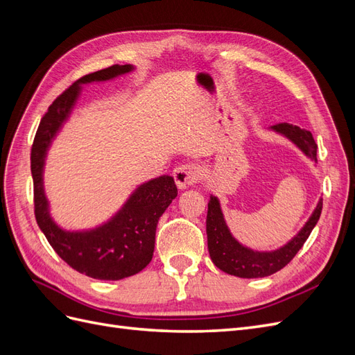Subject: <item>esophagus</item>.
Returning <instances> with one entry per match:
<instances>
[{"label": "esophagus", "mask_w": 355, "mask_h": 355, "mask_svg": "<svg viewBox=\"0 0 355 355\" xmlns=\"http://www.w3.org/2000/svg\"><path fill=\"white\" fill-rule=\"evenodd\" d=\"M173 178L179 189H185L191 185L197 184L201 178V168L198 164H182L178 166L173 171Z\"/></svg>", "instance_id": "34e87169"}]
</instances>
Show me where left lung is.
Masks as SVG:
<instances>
[{
    "label": "left lung",
    "instance_id": "obj_1",
    "mask_svg": "<svg viewBox=\"0 0 355 355\" xmlns=\"http://www.w3.org/2000/svg\"><path fill=\"white\" fill-rule=\"evenodd\" d=\"M268 130L284 136L293 145H296L305 157L317 163V145L311 132L288 123H277L268 127ZM321 209H323V200H318L313 214L292 240L277 250L261 252L250 249V247L241 244L234 237L228 228L227 220L223 218L219 198L210 196L206 231L211 261L220 271L240 278L268 277L280 271L282 268L293 259L295 254L309 237L311 231L314 230L320 219Z\"/></svg>",
    "mask_w": 355,
    "mask_h": 355
}]
</instances>
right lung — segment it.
Returning <instances> with one entry per match:
<instances>
[{"instance_id":"add662e5","label":"right lung","mask_w":355,"mask_h":355,"mask_svg":"<svg viewBox=\"0 0 355 355\" xmlns=\"http://www.w3.org/2000/svg\"><path fill=\"white\" fill-rule=\"evenodd\" d=\"M135 69L133 65H112L73 83L41 118L31 151L35 218L40 230L71 268L96 280H123L141 272L151 262L158 219L178 196L175 180L163 175L144 182L106 222L90 230L68 231L59 227L50 214L44 189L46 158L55 137L69 120L83 85L110 81Z\"/></svg>"}]
</instances>
